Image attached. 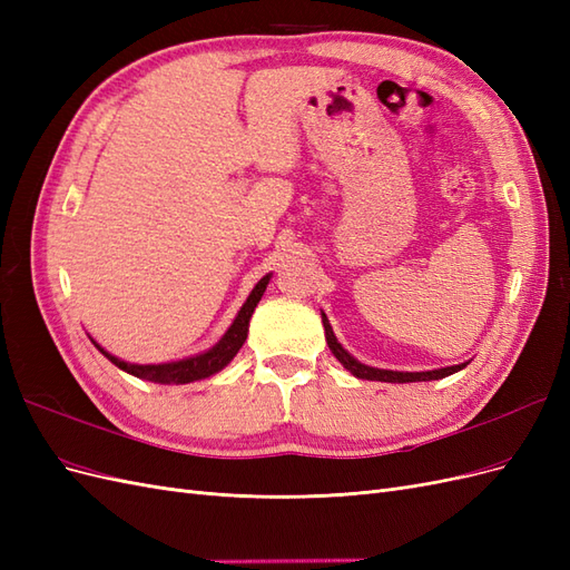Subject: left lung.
Listing matches in <instances>:
<instances>
[{"mask_svg":"<svg viewBox=\"0 0 570 570\" xmlns=\"http://www.w3.org/2000/svg\"><path fill=\"white\" fill-rule=\"evenodd\" d=\"M323 318V327H325V342L327 347H331V352L335 354V358L340 361V364L347 368L352 375L361 377V381H381V383H421V381H440V377H446L452 375L461 368H465V364H459V366H446V368H435V371H421V373H409V371H385V368H373V366H366L361 364V361H356L347 350L342 347V344L337 342L335 333L331 323H327V316L321 314Z\"/></svg>","mask_w":570,"mask_h":570,"instance_id":"obj_1","label":"left lung"}]
</instances>
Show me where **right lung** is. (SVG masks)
Masks as SVG:
<instances>
[{
  "label": "right lung",
  "mask_w": 570,
  "mask_h": 570,
  "mask_svg": "<svg viewBox=\"0 0 570 570\" xmlns=\"http://www.w3.org/2000/svg\"><path fill=\"white\" fill-rule=\"evenodd\" d=\"M268 281H271V273L264 275V278L254 285L247 302L237 312V316H235L233 325L226 331V335H223L212 350H206L197 356H187V358H180V361H168V364H128V361H120L118 356L109 354L105 347H99L95 340L92 342H95V347L101 354H105L114 366H118L120 371H126L135 377H142V381L161 383V385H185V383L204 381V377H209V375L226 368L233 361V356L239 352V347L245 344L247 333H249V318L254 314L258 299L264 297Z\"/></svg>",
  "instance_id": "right-lung-1"
}]
</instances>
